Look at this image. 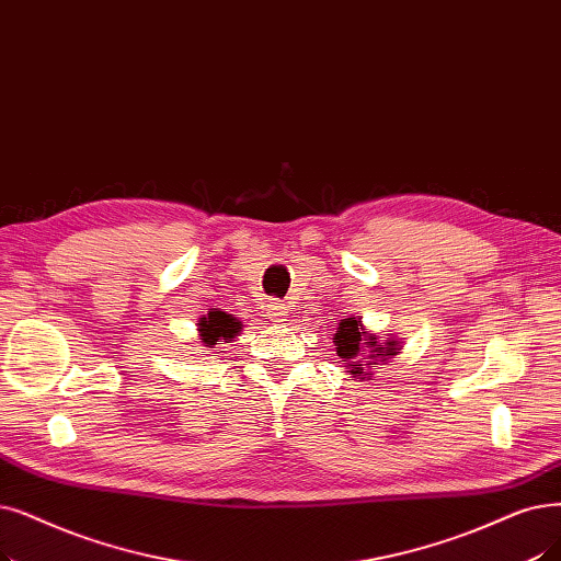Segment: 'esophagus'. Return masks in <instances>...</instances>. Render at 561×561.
Returning <instances> with one entry per match:
<instances>
[{
	"label": "esophagus",
	"instance_id": "esophagus-1",
	"mask_svg": "<svg viewBox=\"0 0 561 561\" xmlns=\"http://www.w3.org/2000/svg\"><path fill=\"white\" fill-rule=\"evenodd\" d=\"M265 313H267V319H271L273 323H279V321H284L286 319V305L284 302H279V300H271L265 305Z\"/></svg>",
	"mask_w": 561,
	"mask_h": 561
}]
</instances>
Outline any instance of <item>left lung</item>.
Instances as JSON below:
<instances>
[{
  "label": "left lung",
  "instance_id": "left-lung-1",
  "mask_svg": "<svg viewBox=\"0 0 561 561\" xmlns=\"http://www.w3.org/2000/svg\"><path fill=\"white\" fill-rule=\"evenodd\" d=\"M334 346L353 378L371 380L374 364H385L389 357H394L401 351V341L387 339L380 344L376 334L364 332L359 319H344L336 328Z\"/></svg>",
  "mask_w": 561,
  "mask_h": 561
}]
</instances>
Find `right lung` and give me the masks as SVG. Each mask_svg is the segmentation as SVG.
I'll use <instances>...</instances> for the list:
<instances>
[{"label": "right lung", "mask_w": 561, "mask_h": 561, "mask_svg": "<svg viewBox=\"0 0 561 561\" xmlns=\"http://www.w3.org/2000/svg\"><path fill=\"white\" fill-rule=\"evenodd\" d=\"M197 325H199V336L208 348H213L220 339H225L229 344L233 336L240 334V321H236L231 313H225V311H208V316L199 319Z\"/></svg>", "instance_id": "1"}]
</instances>
